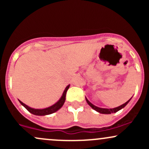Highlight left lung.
I'll return each mask as SVG.
<instances>
[{
    "label": "left lung",
    "mask_w": 149,
    "mask_h": 149,
    "mask_svg": "<svg viewBox=\"0 0 149 149\" xmlns=\"http://www.w3.org/2000/svg\"><path fill=\"white\" fill-rule=\"evenodd\" d=\"M85 100H86L87 102H88V104H89V105H90V107H91L92 109H94V110L97 111V112L100 113H104V114H110V113H116V112L118 111L119 110H120V109H122L123 108H124L125 107V106L128 104V102H130V100H129L127 102H125V104H122V105L120 106V107L113 108V109H102V108L97 107H96V106L94 105V104H92L91 102H89L86 97H85Z\"/></svg>",
    "instance_id": "left-lung-1"
}]
</instances>
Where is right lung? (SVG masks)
<instances>
[{"mask_svg": "<svg viewBox=\"0 0 149 149\" xmlns=\"http://www.w3.org/2000/svg\"><path fill=\"white\" fill-rule=\"evenodd\" d=\"M70 85H69L67 87H66L65 90L63 92V95L61 97L56 104H54V105L51 106L48 108H46V109H32L28 106L26 105L25 104H24L23 102H22L21 101H19L20 104H22V106H24L27 110L29 111L30 113H31L32 114H34V115L36 116H45V115H49V114L53 113L56 112L57 111L59 110L60 108L64 105L65 100H66V92H67L68 89L69 88Z\"/></svg>", "mask_w": 149, "mask_h": 149, "instance_id": "obj_1", "label": "right lung"}]
</instances>
